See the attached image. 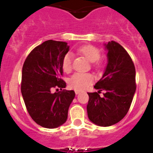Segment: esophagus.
<instances>
[{"label": "esophagus", "mask_w": 153, "mask_h": 153, "mask_svg": "<svg viewBox=\"0 0 153 153\" xmlns=\"http://www.w3.org/2000/svg\"><path fill=\"white\" fill-rule=\"evenodd\" d=\"M75 93L76 94V95H78V94L80 93V91H79V90H75Z\"/></svg>", "instance_id": "obj_1"}]
</instances>
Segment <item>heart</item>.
<instances>
[{"instance_id": "b5f03b06", "label": "heart", "mask_w": 153, "mask_h": 153, "mask_svg": "<svg viewBox=\"0 0 153 153\" xmlns=\"http://www.w3.org/2000/svg\"><path fill=\"white\" fill-rule=\"evenodd\" d=\"M89 61L94 63L100 57V51L93 45H84L78 49ZM99 64V63H97ZM72 67V54L68 53L62 60V68L66 73L70 72ZM93 76L90 74L76 73L69 79V86L76 90H83L93 83Z\"/></svg>"}]
</instances>
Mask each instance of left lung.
Returning a JSON list of instances; mask_svg holds the SVG:
<instances>
[{
	"instance_id": "8db88e82",
	"label": "left lung",
	"mask_w": 153,
	"mask_h": 153,
	"mask_svg": "<svg viewBox=\"0 0 153 153\" xmlns=\"http://www.w3.org/2000/svg\"><path fill=\"white\" fill-rule=\"evenodd\" d=\"M108 63L102 78L94 86L97 92L88 93L86 109L89 120L100 126L119 123L129 111L136 89V69L130 56L120 44L109 41ZM104 90L101 97L98 93Z\"/></svg>"
}]
</instances>
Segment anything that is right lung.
<instances>
[{
  "instance_id": "right-lung-1",
  "label": "right lung",
  "mask_w": 153,
  "mask_h": 153,
  "mask_svg": "<svg viewBox=\"0 0 153 153\" xmlns=\"http://www.w3.org/2000/svg\"><path fill=\"white\" fill-rule=\"evenodd\" d=\"M69 48L66 42L47 40L30 53L23 66L21 93L28 113L36 123L48 129L67 121L75 97L74 90L51 93L55 87H66L61 79L62 60Z\"/></svg>"
}]
</instances>
